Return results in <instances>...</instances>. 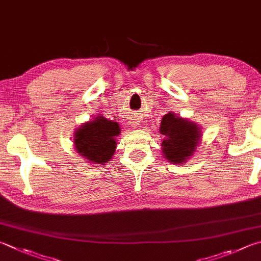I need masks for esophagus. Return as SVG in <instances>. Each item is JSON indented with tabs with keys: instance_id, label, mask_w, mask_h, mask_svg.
<instances>
[{
	"instance_id": "34e87169",
	"label": "esophagus",
	"mask_w": 261,
	"mask_h": 261,
	"mask_svg": "<svg viewBox=\"0 0 261 261\" xmlns=\"http://www.w3.org/2000/svg\"><path fill=\"white\" fill-rule=\"evenodd\" d=\"M130 122H132L130 125H134V126H135V125H138V122H136V121H130Z\"/></svg>"
}]
</instances>
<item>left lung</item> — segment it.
<instances>
[{"instance_id": "1", "label": "left lung", "mask_w": 261, "mask_h": 261, "mask_svg": "<svg viewBox=\"0 0 261 261\" xmlns=\"http://www.w3.org/2000/svg\"><path fill=\"white\" fill-rule=\"evenodd\" d=\"M161 133L166 136L162 148L165 158L173 164L186 162L197 148L200 138L199 128L180 117L168 113L162 119Z\"/></svg>"}]
</instances>
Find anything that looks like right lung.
<instances>
[{
	"instance_id": "obj_1",
	"label": "right lung",
	"mask_w": 261,
	"mask_h": 261,
	"mask_svg": "<svg viewBox=\"0 0 261 261\" xmlns=\"http://www.w3.org/2000/svg\"><path fill=\"white\" fill-rule=\"evenodd\" d=\"M119 133L120 128L117 122L97 117L75 132V149L91 163L104 164L112 158L117 147L116 136Z\"/></svg>"
}]
</instances>
